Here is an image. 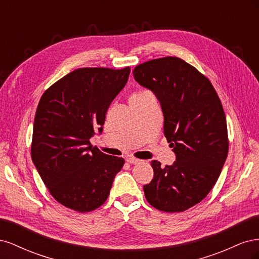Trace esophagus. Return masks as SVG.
Here are the masks:
<instances>
[{"label": "esophagus", "mask_w": 259, "mask_h": 259, "mask_svg": "<svg viewBox=\"0 0 259 259\" xmlns=\"http://www.w3.org/2000/svg\"><path fill=\"white\" fill-rule=\"evenodd\" d=\"M140 161H142V160L134 158V156H128V158L126 159V162H128L131 164H137V163H140Z\"/></svg>", "instance_id": "1"}]
</instances>
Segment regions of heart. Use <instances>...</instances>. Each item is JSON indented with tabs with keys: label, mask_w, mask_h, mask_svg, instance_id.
I'll return each mask as SVG.
<instances>
[{
	"label": "heart",
	"mask_w": 259,
	"mask_h": 259,
	"mask_svg": "<svg viewBox=\"0 0 259 259\" xmlns=\"http://www.w3.org/2000/svg\"><path fill=\"white\" fill-rule=\"evenodd\" d=\"M147 94H149V92H147V91H136V92H134L131 95L130 101L131 100H135V99H139V98H143L144 96L147 95Z\"/></svg>",
	"instance_id": "1"
}]
</instances>
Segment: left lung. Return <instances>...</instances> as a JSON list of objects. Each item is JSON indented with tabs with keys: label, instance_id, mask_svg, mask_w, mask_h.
Returning a JSON list of instances; mask_svg holds the SVG:
<instances>
[{
	"label": "left lung",
	"instance_id": "obj_1",
	"mask_svg": "<svg viewBox=\"0 0 259 259\" xmlns=\"http://www.w3.org/2000/svg\"><path fill=\"white\" fill-rule=\"evenodd\" d=\"M134 79L161 103L164 135L176 154L171 165L151 161L153 179L144 186L149 204L180 213L204 199L221 175L229 140L222 101L207 77L178 57L135 67Z\"/></svg>",
	"mask_w": 259,
	"mask_h": 259
}]
</instances>
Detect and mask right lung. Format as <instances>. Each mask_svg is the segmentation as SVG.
<instances>
[{
	"instance_id": "obj_1",
	"label": "right lung",
	"mask_w": 259,
	"mask_h": 259,
	"mask_svg": "<svg viewBox=\"0 0 259 259\" xmlns=\"http://www.w3.org/2000/svg\"><path fill=\"white\" fill-rule=\"evenodd\" d=\"M130 67L79 68L44 92L34 116L31 158L53 198L88 213L106 202L124 159L91 145L108 108L128 80Z\"/></svg>"
}]
</instances>
